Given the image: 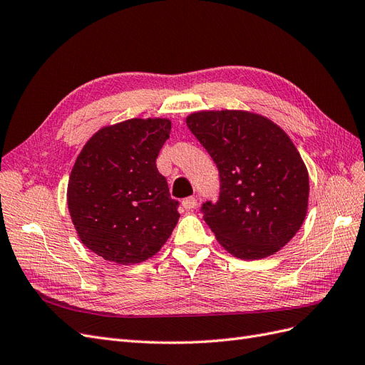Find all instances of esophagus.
I'll use <instances>...</instances> for the list:
<instances>
[{"instance_id":"1","label":"esophagus","mask_w":365,"mask_h":365,"mask_svg":"<svg viewBox=\"0 0 365 365\" xmlns=\"http://www.w3.org/2000/svg\"><path fill=\"white\" fill-rule=\"evenodd\" d=\"M196 204H197V201L195 196H189V197H185V200H182V207L185 210H193L196 207Z\"/></svg>"}]
</instances>
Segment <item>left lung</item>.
<instances>
[{
    "mask_svg": "<svg viewBox=\"0 0 365 365\" xmlns=\"http://www.w3.org/2000/svg\"><path fill=\"white\" fill-rule=\"evenodd\" d=\"M217 165L220 193L201 210L216 239L237 259L280 251L307 213L309 175L286 132L248 111H200L185 118Z\"/></svg>",
    "mask_w": 365,
    "mask_h": 365,
    "instance_id": "1",
    "label": "left lung"
}]
</instances>
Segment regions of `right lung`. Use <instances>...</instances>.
Instances as JSON below:
<instances>
[{"mask_svg": "<svg viewBox=\"0 0 365 365\" xmlns=\"http://www.w3.org/2000/svg\"><path fill=\"white\" fill-rule=\"evenodd\" d=\"M168 118H130L86 141L71 170L67 202L82 244L105 260L155 256L178 222V201L157 169Z\"/></svg>", "mask_w": 365, "mask_h": 365, "instance_id": "add662e5", "label": "right lung"}]
</instances>
